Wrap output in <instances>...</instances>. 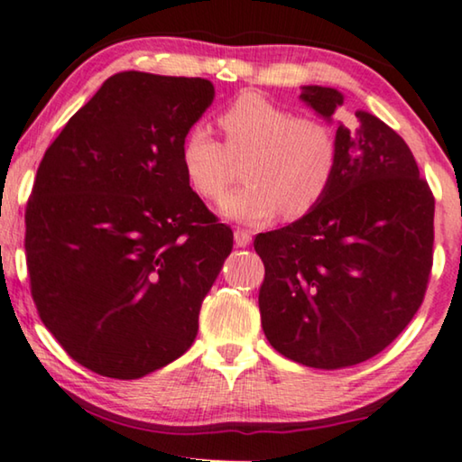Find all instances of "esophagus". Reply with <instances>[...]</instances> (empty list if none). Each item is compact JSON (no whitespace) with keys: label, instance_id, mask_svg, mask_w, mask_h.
<instances>
[{"label":"esophagus","instance_id":"34e87169","mask_svg":"<svg viewBox=\"0 0 462 462\" xmlns=\"http://www.w3.org/2000/svg\"><path fill=\"white\" fill-rule=\"evenodd\" d=\"M251 240H253V236H251L249 230H240L238 228L236 232H234V243H236V246H240V249L249 246Z\"/></svg>","mask_w":462,"mask_h":462}]
</instances>
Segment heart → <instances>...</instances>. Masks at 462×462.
Segmentation results:
<instances>
[{"mask_svg":"<svg viewBox=\"0 0 462 462\" xmlns=\"http://www.w3.org/2000/svg\"><path fill=\"white\" fill-rule=\"evenodd\" d=\"M224 143L205 124L180 141L182 174L208 201L224 197L234 160H245L246 187L230 192L219 213L230 222L259 226L278 217H302L326 199L338 174L340 144L319 118L297 116L263 93L246 91L217 116Z\"/></svg>","mask_w":462,"mask_h":462,"instance_id":"1","label":"heart"}]
</instances>
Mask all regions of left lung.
<instances>
[{
	"mask_svg": "<svg viewBox=\"0 0 462 462\" xmlns=\"http://www.w3.org/2000/svg\"><path fill=\"white\" fill-rule=\"evenodd\" d=\"M323 120L336 88L302 87ZM338 124V174L326 199L284 228L259 234L261 326L280 355L315 369L375 356L421 307L433 259V195L409 144L369 112Z\"/></svg>",
	"mask_w": 462,
	"mask_h": 462,
	"instance_id": "left-lung-1",
	"label": "left lung"
}]
</instances>
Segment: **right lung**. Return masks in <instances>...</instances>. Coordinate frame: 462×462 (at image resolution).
<instances>
[{
    "instance_id": "obj_1",
    "label": "right lung",
    "mask_w": 462,
    "mask_h": 462,
    "mask_svg": "<svg viewBox=\"0 0 462 462\" xmlns=\"http://www.w3.org/2000/svg\"><path fill=\"white\" fill-rule=\"evenodd\" d=\"M216 88L118 72L45 151L26 208L39 318L82 367L136 380L187 353L232 251L178 151Z\"/></svg>"
}]
</instances>
